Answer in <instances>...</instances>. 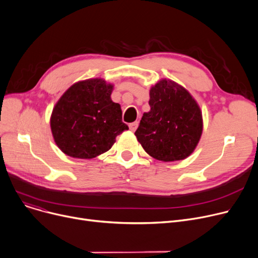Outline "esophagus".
Listing matches in <instances>:
<instances>
[{"label":"esophagus","mask_w":258,"mask_h":258,"mask_svg":"<svg viewBox=\"0 0 258 258\" xmlns=\"http://www.w3.org/2000/svg\"><path fill=\"white\" fill-rule=\"evenodd\" d=\"M138 125H139V122L138 121H135V122H133V123H130V130L132 132H135V131L137 130Z\"/></svg>","instance_id":"esophagus-1"}]
</instances>
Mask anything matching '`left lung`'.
Segmentation results:
<instances>
[{
    "instance_id": "1",
    "label": "left lung",
    "mask_w": 258,
    "mask_h": 258,
    "mask_svg": "<svg viewBox=\"0 0 258 258\" xmlns=\"http://www.w3.org/2000/svg\"><path fill=\"white\" fill-rule=\"evenodd\" d=\"M150 112L135 132L144 151L153 158L179 161L190 156L203 132L199 104L185 88L161 79L150 91Z\"/></svg>"
}]
</instances>
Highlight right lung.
Here are the masks:
<instances>
[{"label": "right lung", "mask_w": 258, "mask_h": 258, "mask_svg": "<svg viewBox=\"0 0 258 258\" xmlns=\"http://www.w3.org/2000/svg\"><path fill=\"white\" fill-rule=\"evenodd\" d=\"M113 85L101 78L78 81L54 106L50 125L59 150L70 157L93 159L107 152L128 126L122 122L119 103L113 102Z\"/></svg>", "instance_id": "right-lung-1"}]
</instances>
